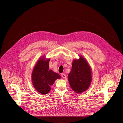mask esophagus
Returning <instances> with one entry per match:
<instances>
[{
  "instance_id": "esophagus-1",
  "label": "esophagus",
  "mask_w": 123,
  "mask_h": 123,
  "mask_svg": "<svg viewBox=\"0 0 123 123\" xmlns=\"http://www.w3.org/2000/svg\"><path fill=\"white\" fill-rule=\"evenodd\" d=\"M61 75H62V78H64V79H66V75H65V74H64V73H62Z\"/></svg>"
}]
</instances>
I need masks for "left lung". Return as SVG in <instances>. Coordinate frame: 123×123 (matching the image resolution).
<instances>
[{
	"label": "left lung",
	"instance_id": "obj_1",
	"mask_svg": "<svg viewBox=\"0 0 123 123\" xmlns=\"http://www.w3.org/2000/svg\"><path fill=\"white\" fill-rule=\"evenodd\" d=\"M79 59H74L72 69L68 74V80L72 90L77 93L89 88L92 80L91 69L86 59L80 56Z\"/></svg>",
	"mask_w": 123,
	"mask_h": 123
}]
</instances>
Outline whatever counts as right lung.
Listing matches in <instances>:
<instances>
[{
	"mask_svg": "<svg viewBox=\"0 0 123 123\" xmlns=\"http://www.w3.org/2000/svg\"><path fill=\"white\" fill-rule=\"evenodd\" d=\"M50 59L44 56L37 62L32 73V81L34 88L41 94H47L55 80L60 79L57 73L49 70Z\"/></svg>",
	"mask_w": 123,
	"mask_h": 123,
	"instance_id": "right-lung-1",
	"label": "right lung"
}]
</instances>
